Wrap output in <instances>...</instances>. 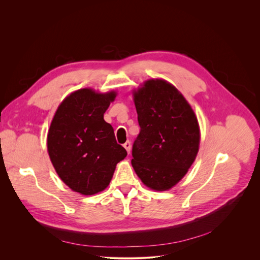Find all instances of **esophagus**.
Returning a JSON list of instances; mask_svg holds the SVG:
<instances>
[{
    "label": "esophagus",
    "instance_id": "obj_1",
    "mask_svg": "<svg viewBox=\"0 0 260 260\" xmlns=\"http://www.w3.org/2000/svg\"><path fill=\"white\" fill-rule=\"evenodd\" d=\"M123 147H124L125 149H126L127 153H129V152H131V149H132V144H131V142H129V141H126V142L123 144Z\"/></svg>",
    "mask_w": 260,
    "mask_h": 260
}]
</instances>
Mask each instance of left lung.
<instances>
[{
    "mask_svg": "<svg viewBox=\"0 0 260 260\" xmlns=\"http://www.w3.org/2000/svg\"><path fill=\"white\" fill-rule=\"evenodd\" d=\"M140 133L132 165L142 182L169 190L188 172L200 146V126L190 105L171 83L151 79L134 91Z\"/></svg>",
    "mask_w": 260,
    "mask_h": 260,
    "instance_id": "1",
    "label": "left lung"
}]
</instances>
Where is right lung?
<instances>
[{"mask_svg": "<svg viewBox=\"0 0 260 260\" xmlns=\"http://www.w3.org/2000/svg\"><path fill=\"white\" fill-rule=\"evenodd\" d=\"M115 96V91L98 93L90 88L74 91L58 106L50 124V160L62 182L84 196L103 191L127 155L112 125L104 120Z\"/></svg>", "mask_w": 260, "mask_h": 260, "instance_id": "add662e5", "label": "right lung"}]
</instances>
